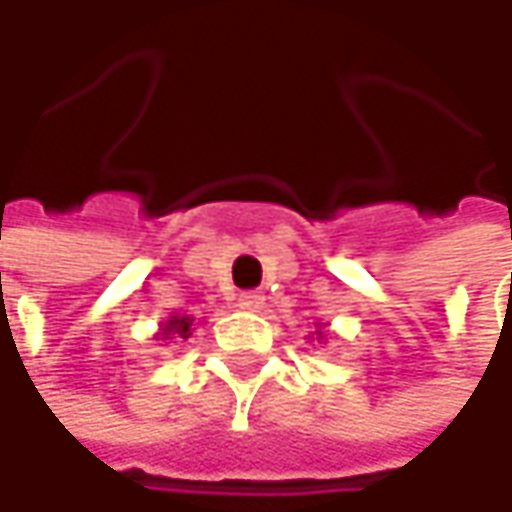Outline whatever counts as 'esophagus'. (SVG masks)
Returning <instances> with one entry per match:
<instances>
[{
  "label": "esophagus",
  "instance_id": "1",
  "mask_svg": "<svg viewBox=\"0 0 512 512\" xmlns=\"http://www.w3.org/2000/svg\"><path fill=\"white\" fill-rule=\"evenodd\" d=\"M238 306L247 311H262V306H265V294H262V291H244V294H238Z\"/></svg>",
  "mask_w": 512,
  "mask_h": 512
}]
</instances>
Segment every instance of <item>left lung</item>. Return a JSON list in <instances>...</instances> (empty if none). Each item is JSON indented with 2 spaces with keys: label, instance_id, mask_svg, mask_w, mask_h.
Wrapping results in <instances>:
<instances>
[{
  "label": "left lung",
  "instance_id": "obj_1",
  "mask_svg": "<svg viewBox=\"0 0 512 512\" xmlns=\"http://www.w3.org/2000/svg\"><path fill=\"white\" fill-rule=\"evenodd\" d=\"M317 335H320V332H317Z\"/></svg>",
  "mask_w": 512,
  "mask_h": 512
}]
</instances>
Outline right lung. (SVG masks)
I'll list each match as a JSON object with an SVG mask.
<instances>
[{
    "mask_svg": "<svg viewBox=\"0 0 512 512\" xmlns=\"http://www.w3.org/2000/svg\"><path fill=\"white\" fill-rule=\"evenodd\" d=\"M192 320L195 317H180V314H174V317H168L163 326V338H168V335H177V338H189L192 335Z\"/></svg>",
    "mask_w": 512,
    "mask_h": 512,
    "instance_id": "obj_1",
    "label": "right lung"
}]
</instances>
